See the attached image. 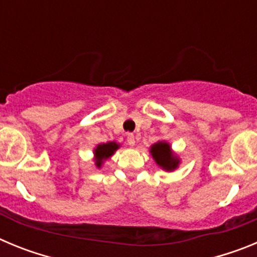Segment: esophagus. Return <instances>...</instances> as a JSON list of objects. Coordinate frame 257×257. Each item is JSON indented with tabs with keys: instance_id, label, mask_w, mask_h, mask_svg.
<instances>
[{
	"instance_id": "1",
	"label": "esophagus",
	"mask_w": 257,
	"mask_h": 257,
	"mask_svg": "<svg viewBox=\"0 0 257 257\" xmlns=\"http://www.w3.org/2000/svg\"><path fill=\"white\" fill-rule=\"evenodd\" d=\"M127 144L130 145V147H134L135 145V136L133 134H127Z\"/></svg>"
}]
</instances>
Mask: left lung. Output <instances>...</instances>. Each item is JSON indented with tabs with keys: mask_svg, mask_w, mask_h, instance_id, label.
I'll return each mask as SVG.
<instances>
[{
	"mask_svg": "<svg viewBox=\"0 0 257 257\" xmlns=\"http://www.w3.org/2000/svg\"><path fill=\"white\" fill-rule=\"evenodd\" d=\"M149 153L153 157L157 166L167 172L175 171L181 162L180 157L172 151L171 144L166 140H160V142L154 143L149 148Z\"/></svg>",
	"mask_w": 257,
	"mask_h": 257,
	"instance_id": "left-lung-1",
	"label": "left lung"
}]
</instances>
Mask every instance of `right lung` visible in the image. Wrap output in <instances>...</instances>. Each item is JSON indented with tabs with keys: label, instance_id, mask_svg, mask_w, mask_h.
I'll return each instance as SVG.
<instances>
[{
	"label": "right lung",
	"instance_id": "obj_1",
	"mask_svg": "<svg viewBox=\"0 0 257 257\" xmlns=\"http://www.w3.org/2000/svg\"><path fill=\"white\" fill-rule=\"evenodd\" d=\"M121 145L115 142H108L103 143V144H97L94 148V162L97 169H101L103 163L105 162L108 158L115 153L117 149H119Z\"/></svg>",
	"mask_w": 257,
	"mask_h": 257
}]
</instances>
